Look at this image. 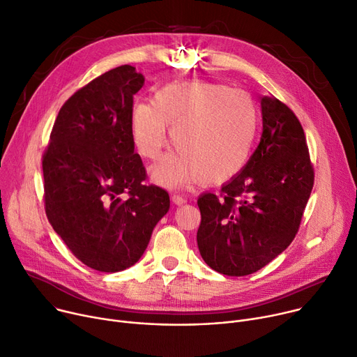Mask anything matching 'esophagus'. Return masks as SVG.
Wrapping results in <instances>:
<instances>
[{
    "label": "esophagus",
    "instance_id": "esophagus-1",
    "mask_svg": "<svg viewBox=\"0 0 357 357\" xmlns=\"http://www.w3.org/2000/svg\"><path fill=\"white\" fill-rule=\"evenodd\" d=\"M172 202L175 205H183V204H186V199L183 197L178 195V193H174V195H172Z\"/></svg>",
    "mask_w": 357,
    "mask_h": 357
}]
</instances>
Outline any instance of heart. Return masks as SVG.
Listing matches in <instances>:
<instances>
[{"instance_id": "1", "label": "heart", "mask_w": 357, "mask_h": 357, "mask_svg": "<svg viewBox=\"0 0 357 357\" xmlns=\"http://www.w3.org/2000/svg\"><path fill=\"white\" fill-rule=\"evenodd\" d=\"M138 153L158 160L171 131L176 155L152 169L162 185L199 181L218 185L246 167L259 129V112L242 89L212 81H176L159 88L152 104H135L129 115Z\"/></svg>"}]
</instances>
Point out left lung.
Segmentation results:
<instances>
[{"instance_id": "8db88e82", "label": "left lung", "mask_w": 357, "mask_h": 357, "mask_svg": "<svg viewBox=\"0 0 357 357\" xmlns=\"http://www.w3.org/2000/svg\"><path fill=\"white\" fill-rule=\"evenodd\" d=\"M264 132L243 171L220 195L198 199L197 242L213 271L246 276L262 269L295 239L314 182L303 128L286 104L262 98Z\"/></svg>"}]
</instances>
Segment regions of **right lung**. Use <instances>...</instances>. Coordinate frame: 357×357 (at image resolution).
Masks as SVG:
<instances>
[{
	"label": "right lung",
	"instance_id": "right-lung-1",
	"mask_svg": "<svg viewBox=\"0 0 357 357\" xmlns=\"http://www.w3.org/2000/svg\"><path fill=\"white\" fill-rule=\"evenodd\" d=\"M142 74L121 66L78 89L58 112L43 155L47 218L79 261L119 272L144 255L169 195L146 185L129 115Z\"/></svg>",
	"mask_w": 357,
	"mask_h": 357
}]
</instances>
